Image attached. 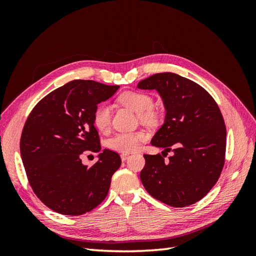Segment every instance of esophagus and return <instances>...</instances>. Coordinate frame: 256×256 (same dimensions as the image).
<instances>
[{"label":"esophagus","instance_id":"obj_1","mask_svg":"<svg viewBox=\"0 0 256 256\" xmlns=\"http://www.w3.org/2000/svg\"><path fill=\"white\" fill-rule=\"evenodd\" d=\"M128 158H129V154H120V159H122V161L127 160Z\"/></svg>","mask_w":256,"mask_h":256}]
</instances>
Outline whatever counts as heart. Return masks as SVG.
Listing matches in <instances>:
<instances>
[{
	"label": "heart",
	"mask_w": 256,
	"mask_h": 256,
	"mask_svg": "<svg viewBox=\"0 0 256 256\" xmlns=\"http://www.w3.org/2000/svg\"><path fill=\"white\" fill-rule=\"evenodd\" d=\"M118 102L130 110H132L140 116V120L146 125H152L157 122L158 115L152 108L154 106L152 98L142 92H134L128 90L122 92L120 96ZM94 126L99 131H106L111 125V106L108 104L99 106L95 113L94 118ZM147 136L141 131L138 132H128V134H118L111 138L108 145L111 150L128 154L136 150L140 147L141 143L146 141Z\"/></svg>",
	"instance_id": "obj_1"
}]
</instances>
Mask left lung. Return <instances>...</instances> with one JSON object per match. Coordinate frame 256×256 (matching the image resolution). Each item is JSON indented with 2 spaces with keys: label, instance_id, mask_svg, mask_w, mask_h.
Masks as SVG:
<instances>
[{
  "label": "left lung",
  "instance_id": "left-lung-1",
  "mask_svg": "<svg viewBox=\"0 0 256 256\" xmlns=\"http://www.w3.org/2000/svg\"><path fill=\"white\" fill-rule=\"evenodd\" d=\"M141 90H156L166 108L164 125L152 145L173 156L144 154L140 173L146 191L173 207L198 202L210 191L224 166L226 129L218 104L200 85L173 72L152 74L138 82Z\"/></svg>",
  "mask_w": 256,
  "mask_h": 256
}]
</instances>
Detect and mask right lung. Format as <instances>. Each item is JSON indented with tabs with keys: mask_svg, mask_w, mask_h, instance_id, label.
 Returning <instances> with one entry per match:
<instances>
[{
	"mask_svg": "<svg viewBox=\"0 0 256 256\" xmlns=\"http://www.w3.org/2000/svg\"><path fill=\"white\" fill-rule=\"evenodd\" d=\"M118 88L74 80L44 97L30 113L21 134V158L34 193L52 210L83 214L108 196L122 164L120 154L104 150L90 168L80 157L85 150H102L92 118L97 106Z\"/></svg>",
	"mask_w": 256,
	"mask_h": 256,
	"instance_id": "obj_1",
	"label": "right lung"
}]
</instances>
